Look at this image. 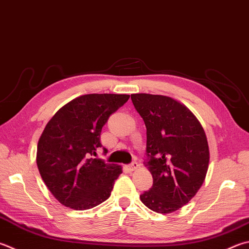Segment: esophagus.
Wrapping results in <instances>:
<instances>
[{"mask_svg": "<svg viewBox=\"0 0 249 249\" xmlns=\"http://www.w3.org/2000/svg\"><path fill=\"white\" fill-rule=\"evenodd\" d=\"M127 168H128V170H129V171H134V170H136V169L138 168V163H137V162H132V163L127 165Z\"/></svg>", "mask_w": 249, "mask_h": 249, "instance_id": "1", "label": "esophagus"}]
</instances>
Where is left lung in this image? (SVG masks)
Masks as SVG:
<instances>
[{
  "label": "left lung",
  "instance_id": "1",
  "mask_svg": "<svg viewBox=\"0 0 249 249\" xmlns=\"http://www.w3.org/2000/svg\"><path fill=\"white\" fill-rule=\"evenodd\" d=\"M147 128L144 165L152 187L140 200L158 213L178 210L196 195L209 165V147L202 126L186 107L159 94H130Z\"/></svg>",
  "mask_w": 249,
  "mask_h": 249
}]
</instances>
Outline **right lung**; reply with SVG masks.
Returning <instances> with one entry per match:
<instances>
[{
    "label": "right lung",
    "instance_id": "right-lung-1",
    "mask_svg": "<svg viewBox=\"0 0 249 249\" xmlns=\"http://www.w3.org/2000/svg\"><path fill=\"white\" fill-rule=\"evenodd\" d=\"M128 99V94H85L62 107L49 121L38 142L37 165L62 205L87 210L110 197L122 168L94 157L102 147V127Z\"/></svg>",
    "mask_w": 249,
    "mask_h": 249
}]
</instances>
